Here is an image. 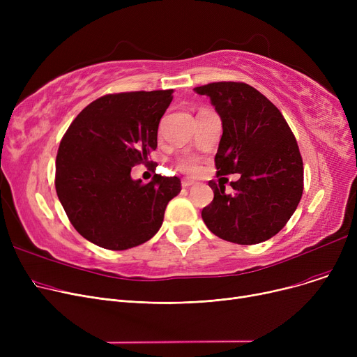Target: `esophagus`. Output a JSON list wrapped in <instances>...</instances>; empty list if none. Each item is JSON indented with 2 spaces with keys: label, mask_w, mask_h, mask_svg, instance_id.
Masks as SVG:
<instances>
[{
  "label": "esophagus",
  "mask_w": 357,
  "mask_h": 357,
  "mask_svg": "<svg viewBox=\"0 0 357 357\" xmlns=\"http://www.w3.org/2000/svg\"><path fill=\"white\" fill-rule=\"evenodd\" d=\"M191 185H194V182L191 179H183L182 181V188H190Z\"/></svg>",
  "instance_id": "esophagus-1"
}]
</instances>
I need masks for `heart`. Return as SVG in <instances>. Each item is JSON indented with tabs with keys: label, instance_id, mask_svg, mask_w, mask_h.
I'll return each mask as SVG.
<instances>
[{
	"label": "heart",
	"instance_id": "obj_1",
	"mask_svg": "<svg viewBox=\"0 0 357 357\" xmlns=\"http://www.w3.org/2000/svg\"><path fill=\"white\" fill-rule=\"evenodd\" d=\"M178 167L183 172H194L197 169V160L191 156H185L178 160Z\"/></svg>",
	"mask_w": 357,
	"mask_h": 357
}]
</instances>
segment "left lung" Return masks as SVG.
I'll list each match as a JSON object with an SVG mask.
<instances>
[{
	"label": "left lung",
	"mask_w": 357,
	"mask_h": 357,
	"mask_svg": "<svg viewBox=\"0 0 357 357\" xmlns=\"http://www.w3.org/2000/svg\"><path fill=\"white\" fill-rule=\"evenodd\" d=\"M207 96L221 119L217 175L240 174L226 186L210 181L214 199L201 217L211 233L237 245H257L285 227L304 190L296 140L280 111L245 82L194 88Z\"/></svg>",
	"instance_id": "8db88e82"
}]
</instances>
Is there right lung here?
Segmentation results:
<instances>
[{"mask_svg": "<svg viewBox=\"0 0 357 357\" xmlns=\"http://www.w3.org/2000/svg\"><path fill=\"white\" fill-rule=\"evenodd\" d=\"M174 89L109 93L86 105L61 142L54 186L62 207L82 237L108 250H127L160 229L181 179L155 175L131 179V167L152 165L158 128Z\"/></svg>", "mask_w": 357, "mask_h": 357, "instance_id": "add662e5", "label": "right lung"}]
</instances>
